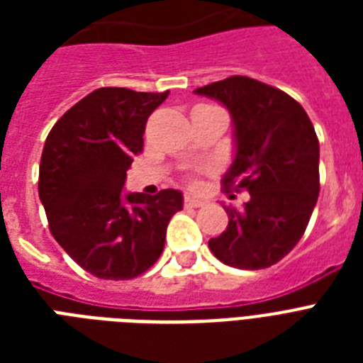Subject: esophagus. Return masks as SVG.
Segmentation results:
<instances>
[{
  "label": "esophagus",
  "mask_w": 363,
  "mask_h": 363,
  "mask_svg": "<svg viewBox=\"0 0 363 363\" xmlns=\"http://www.w3.org/2000/svg\"><path fill=\"white\" fill-rule=\"evenodd\" d=\"M184 205H186V207H201V205H205V199H199L196 198V196H190V194H188L186 198H184Z\"/></svg>",
  "instance_id": "obj_1"
}]
</instances>
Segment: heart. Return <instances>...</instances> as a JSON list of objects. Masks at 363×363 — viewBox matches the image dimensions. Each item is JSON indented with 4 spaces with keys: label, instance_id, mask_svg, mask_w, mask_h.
<instances>
[{
    "label": "heart",
    "instance_id": "1",
    "mask_svg": "<svg viewBox=\"0 0 363 363\" xmlns=\"http://www.w3.org/2000/svg\"><path fill=\"white\" fill-rule=\"evenodd\" d=\"M194 184H196V182H194Z\"/></svg>",
    "mask_w": 363,
    "mask_h": 363
}]
</instances>
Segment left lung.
I'll return each mask as SVG.
<instances>
[{"label": "left lung", "instance_id": "1", "mask_svg": "<svg viewBox=\"0 0 363 363\" xmlns=\"http://www.w3.org/2000/svg\"><path fill=\"white\" fill-rule=\"evenodd\" d=\"M226 105L235 125V160L224 190H247L245 209L224 207L228 228L211 239L222 264L265 269L292 250L320 192V147L305 109L286 92L242 75L196 90Z\"/></svg>", "mask_w": 363, "mask_h": 363}]
</instances>
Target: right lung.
Instances as JSON below:
<instances>
[{
	"label": "right lung",
	"instance_id": "right-lung-1",
	"mask_svg": "<svg viewBox=\"0 0 363 363\" xmlns=\"http://www.w3.org/2000/svg\"><path fill=\"white\" fill-rule=\"evenodd\" d=\"M167 92L98 88L48 133L39 164V198L58 245L82 269L130 281L156 264L179 190L122 198L125 171L143 152L148 116Z\"/></svg>",
	"mask_w": 363,
	"mask_h": 363
}]
</instances>
